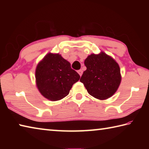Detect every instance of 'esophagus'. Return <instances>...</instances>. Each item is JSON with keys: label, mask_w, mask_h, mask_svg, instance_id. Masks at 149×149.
<instances>
[{"label": "esophagus", "mask_w": 149, "mask_h": 149, "mask_svg": "<svg viewBox=\"0 0 149 149\" xmlns=\"http://www.w3.org/2000/svg\"><path fill=\"white\" fill-rule=\"evenodd\" d=\"M77 73L79 74L80 76H81L82 74H83V71H82L81 70H78V71H77Z\"/></svg>", "instance_id": "34e87169"}]
</instances>
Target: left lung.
<instances>
[{"mask_svg": "<svg viewBox=\"0 0 149 149\" xmlns=\"http://www.w3.org/2000/svg\"><path fill=\"white\" fill-rule=\"evenodd\" d=\"M87 70L80 81L89 94L99 100H105L114 94L122 79L118 63L106 53L92 54L85 60Z\"/></svg>", "mask_w": 149, "mask_h": 149, "instance_id": "left-lung-1", "label": "left lung"}]
</instances>
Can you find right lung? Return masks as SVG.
Here are the masks:
<instances>
[{"mask_svg":"<svg viewBox=\"0 0 149 149\" xmlns=\"http://www.w3.org/2000/svg\"><path fill=\"white\" fill-rule=\"evenodd\" d=\"M79 75L59 54L49 53L37 65L36 85L39 92L52 101L61 100L69 94Z\"/></svg>","mask_w":149,"mask_h":149,"instance_id":"add662e5","label":"right lung"}]
</instances>
